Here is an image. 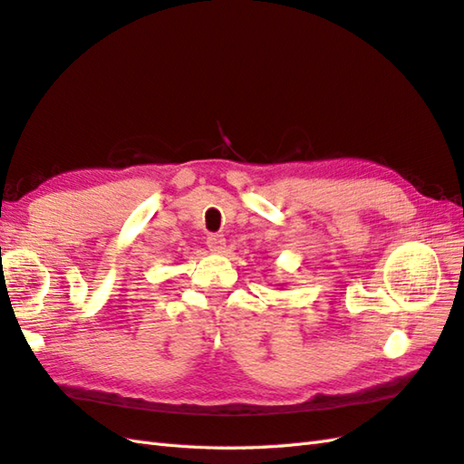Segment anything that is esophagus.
I'll return each instance as SVG.
<instances>
[{
	"label": "esophagus",
	"instance_id": "34e87169",
	"mask_svg": "<svg viewBox=\"0 0 464 464\" xmlns=\"http://www.w3.org/2000/svg\"><path fill=\"white\" fill-rule=\"evenodd\" d=\"M208 246L211 253H223L225 251V237L223 235H209L208 237Z\"/></svg>",
	"mask_w": 464,
	"mask_h": 464
}]
</instances>
